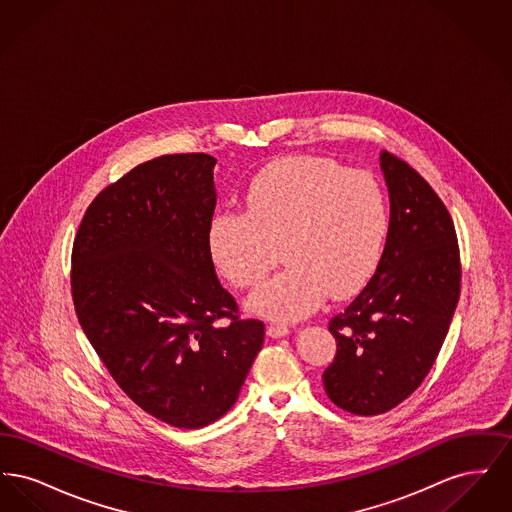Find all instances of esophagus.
Masks as SVG:
<instances>
[{"label":"esophagus","mask_w":512,"mask_h":512,"mask_svg":"<svg viewBox=\"0 0 512 512\" xmlns=\"http://www.w3.org/2000/svg\"><path fill=\"white\" fill-rule=\"evenodd\" d=\"M267 334L270 338H284L290 334V328L284 324H268Z\"/></svg>","instance_id":"1"}]
</instances>
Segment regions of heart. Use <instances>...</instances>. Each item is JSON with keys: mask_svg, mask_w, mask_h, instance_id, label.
<instances>
[{"mask_svg": "<svg viewBox=\"0 0 512 512\" xmlns=\"http://www.w3.org/2000/svg\"><path fill=\"white\" fill-rule=\"evenodd\" d=\"M390 201L374 174L347 171L320 157H290L257 172L244 209L222 207L207 228L220 274L251 288L276 263L288 268L249 299V309L272 320H297L324 297L349 299L372 280L390 236Z\"/></svg>", "mask_w": 512, "mask_h": 512, "instance_id": "obj_1", "label": "heart"}]
</instances>
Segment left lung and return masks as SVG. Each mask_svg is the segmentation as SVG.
<instances>
[{"instance_id":"8db88e82","label":"left lung","mask_w":512,"mask_h":512,"mask_svg":"<svg viewBox=\"0 0 512 512\" xmlns=\"http://www.w3.org/2000/svg\"><path fill=\"white\" fill-rule=\"evenodd\" d=\"M390 236L372 280L328 322L336 357L322 374L326 395L359 416L388 413L438 359L461 295L455 224L409 163L382 151Z\"/></svg>"}]
</instances>
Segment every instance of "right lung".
<instances>
[{
	"mask_svg": "<svg viewBox=\"0 0 512 512\" xmlns=\"http://www.w3.org/2000/svg\"><path fill=\"white\" fill-rule=\"evenodd\" d=\"M215 163L178 153L134 167L96 195L73 245L86 338L140 409L186 430L232 409L265 341V324L240 317L209 253Z\"/></svg>",
	"mask_w": 512,
	"mask_h": 512,
	"instance_id": "obj_1",
	"label": "right lung"
}]
</instances>
